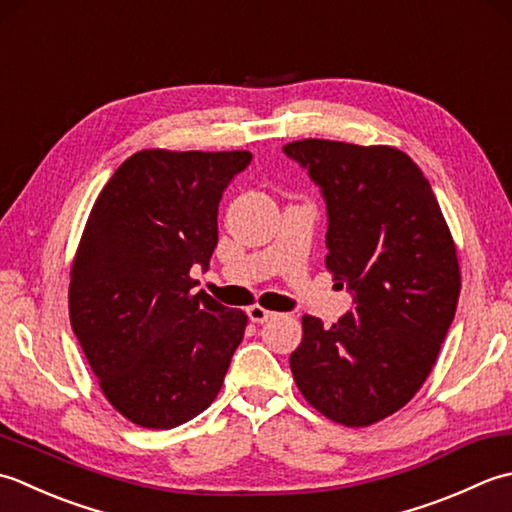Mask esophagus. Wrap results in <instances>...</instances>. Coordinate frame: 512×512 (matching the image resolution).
Masks as SVG:
<instances>
[{
  "instance_id": "esophagus-1",
  "label": "esophagus",
  "mask_w": 512,
  "mask_h": 512,
  "mask_svg": "<svg viewBox=\"0 0 512 512\" xmlns=\"http://www.w3.org/2000/svg\"><path fill=\"white\" fill-rule=\"evenodd\" d=\"M247 316H249V320L256 322V325H263V322H267V320H271V318H276L274 311H267L265 307H260V305L249 307V309H247Z\"/></svg>"
}]
</instances>
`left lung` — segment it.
I'll list each match as a JSON object with an SVG mask.
<instances>
[{
	"label": "left lung",
	"mask_w": 512,
	"mask_h": 512,
	"mask_svg": "<svg viewBox=\"0 0 512 512\" xmlns=\"http://www.w3.org/2000/svg\"><path fill=\"white\" fill-rule=\"evenodd\" d=\"M327 207V267L353 307L336 325L302 316L289 364L329 420L369 426L409 402L435 364L460 298V265L422 170L389 145L287 143Z\"/></svg>",
	"instance_id": "1"
}]
</instances>
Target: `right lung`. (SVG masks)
<instances>
[{
  "label": "right lung",
  "mask_w": 512,
  "mask_h": 512,
  "mask_svg": "<svg viewBox=\"0 0 512 512\" xmlns=\"http://www.w3.org/2000/svg\"><path fill=\"white\" fill-rule=\"evenodd\" d=\"M252 163L241 152L141 150L88 216L70 278V325L110 404L143 429H174L214 402L247 316L205 291L218 203Z\"/></svg>",
  "instance_id": "right-lung-1"
}]
</instances>
